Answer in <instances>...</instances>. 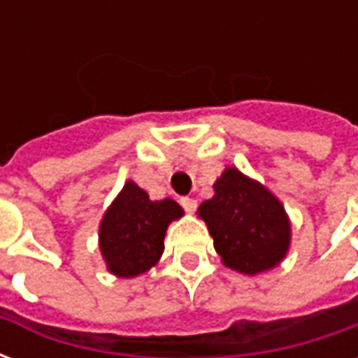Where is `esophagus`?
Wrapping results in <instances>:
<instances>
[{
    "label": "esophagus",
    "mask_w": 358,
    "mask_h": 358,
    "mask_svg": "<svg viewBox=\"0 0 358 358\" xmlns=\"http://www.w3.org/2000/svg\"><path fill=\"white\" fill-rule=\"evenodd\" d=\"M180 203H182V207L186 209V213H194L195 207H197V201H195V199H192V197H182V199H180Z\"/></svg>",
    "instance_id": "esophagus-1"
}]
</instances>
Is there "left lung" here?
<instances>
[{
	"instance_id": "obj_1",
	"label": "left lung",
	"mask_w": 358,
	"mask_h": 358,
	"mask_svg": "<svg viewBox=\"0 0 358 358\" xmlns=\"http://www.w3.org/2000/svg\"><path fill=\"white\" fill-rule=\"evenodd\" d=\"M197 215L228 268L255 276L274 268L287 255L292 224L284 205L263 184L228 166L215 182V195Z\"/></svg>"
}]
</instances>
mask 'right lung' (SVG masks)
I'll return each mask as SVG.
<instances>
[{"mask_svg": "<svg viewBox=\"0 0 358 358\" xmlns=\"http://www.w3.org/2000/svg\"><path fill=\"white\" fill-rule=\"evenodd\" d=\"M182 215L176 201H151L145 189L128 180L99 224L107 270L118 278H136L155 266L164 251L166 228Z\"/></svg>", "mask_w": 358, "mask_h": 358, "instance_id": "1", "label": "right lung"}]
</instances>
